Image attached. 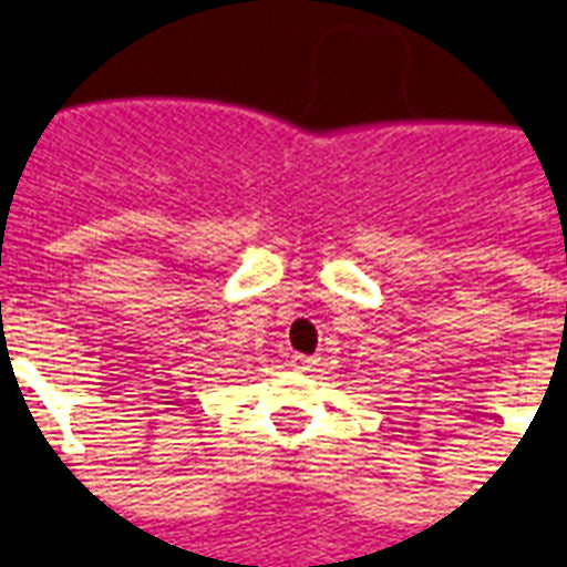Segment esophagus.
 Instances as JSON below:
<instances>
[{"mask_svg": "<svg viewBox=\"0 0 567 567\" xmlns=\"http://www.w3.org/2000/svg\"><path fill=\"white\" fill-rule=\"evenodd\" d=\"M315 358H306V355H293L291 358V370H297V372H311L315 370Z\"/></svg>", "mask_w": 567, "mask_h": 567, "instance_id": "1", "label": "esophagus"}]
</instances>
